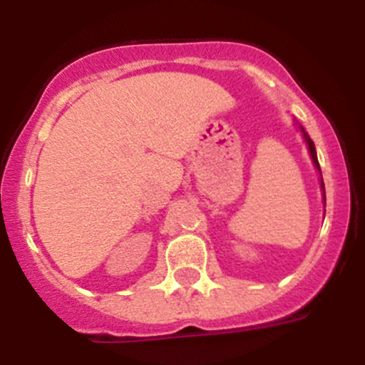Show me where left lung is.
<instances>
[{
    "label": "left lung",
    "mask_w": 365,
    "mask_h": 365,
    "mask_svg": "<svg viewBox=\"0 0 365 365\" xmlns=\"http://www.w3.org/2000/svg\"><path fill=\"white\" fill-rule=\"evenodd\" d=\"M302 134H304L305 141H307V145H309V152H311L312 162H314V165H316V168H318V171H319V173H322V169H319V162H318V157H316L314 143H312V141H311V138H309V135H307V132H305V130H304V127H302ZM322 187H323V194H325V185H323V183H322Z\"/></svg>",
    "instance_id": "obj_1"
}]
</instances>
